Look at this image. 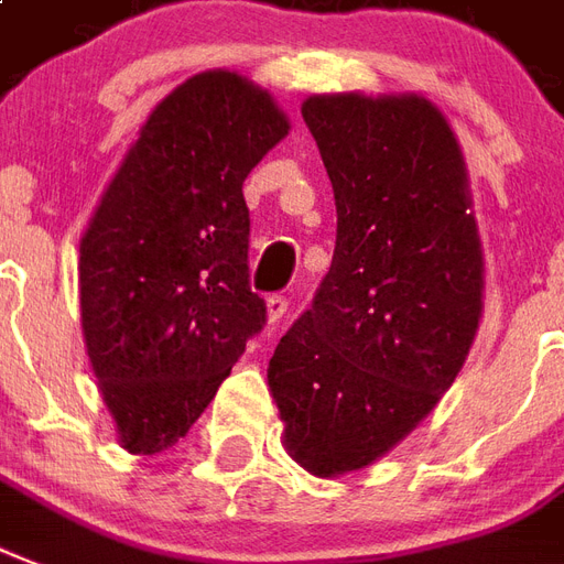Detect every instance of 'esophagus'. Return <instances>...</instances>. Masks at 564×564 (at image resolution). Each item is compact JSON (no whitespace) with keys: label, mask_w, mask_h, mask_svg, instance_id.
I'll return each instance as SVG.
<instances>
[{"label":"esophagus","mask_w":564,"mask_h":564,"mask_svg":"<svg viewBox=\"0 0 564 564\" xmlns=\"http://www.w3.org/2000/svg\"><path fill=\"white\" fill-rule=\"evenodd\" d=\"M288 312V300L282 294H273V297H267V321L270 324H276L279 317Z\"/></svg>","instance_id":"obj_1"}]
</instances>
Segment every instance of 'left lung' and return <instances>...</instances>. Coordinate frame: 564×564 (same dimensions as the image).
<instances>
[{"label": "left lung", "mask_w": 564, "mask_h": 564, "mask_svg": "<svg viewBox=\"0 0 564 564\" xmlns=\"http://www.w3.org/2000/svg\"><path fill=\"white\" fill-rule=\"evenodd\" d=\"M303 121L336 196V252L267 387L288 455L333 478L392 452L455 383L485 256L464 151L427 97L312 95Z\"/></svg>", "instance_id": "obj_1"}]
</instances>
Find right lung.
I'll return each mask as SVG.
<instances>
[{
  "mask_svg": "<svg viewBox=\"0 0 564 564\" xmlns=\"http://www.w3.org/2000/svg\"><path fill=\"white\" fill-rule=\"evenodd\" d=\"M288 130L237 70L189 76L139 127L79 237L88 362L130 455L186 437L264 327L243 181Z\"/></svg>",
  "mask_w": 564,
  "mask_h": 564,
  "instance_id": "1",
  "label": "right lung"
}]
</instances>
